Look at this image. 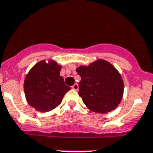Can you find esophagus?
<instances>
[{
	"instance_id": "obj_1",
	"label": "esophagus",
	"mask_w": 153,
	"mask_h": 153,
	"mask_svg": "<svg viewBox=\"0 0 153 153\" xmlns=\"http://www.w3.org/2000/svg\"><path fill=\"white\" fill-rule=\"evenodd\" d=\"M71 88H72L74 90L78 91V90H79V84H78V83H74L72 86H71Z\"/></svg>"
}]
</instances>
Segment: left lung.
<instances>
[{"instance_id": "obj_1", "label": "left lung", "mask_w": 153, "mask_h": 153, "mask_svg": "<svg viewBox=\"0 0 153 153\" xmlns=\"http://www.w3.org/2000/svg\"><path fill=\"white\" fill-rule=\"evenodd\" d=\"M79 95L88 109L106 114L115 110L124 95V81L120 72L107 61L98 59L88 65H80Z\"/></svg>"}]
</instances>
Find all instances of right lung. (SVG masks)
Listing matches in <instances>:
<instances>
[{"mask_svg":"<svg viewBox=\"0 0 153 153\" xmlns=\"http://www.w3.org/2000/svg\"><path fill=\"white\" fill-rule=\"evenodd\" d=\"M61 68L53 60H43L27 73L24 81L25 99L37 111L49 112L55 109L71 89L60 75Z\"/></svg>","mask_w":153,"mask_h":153,"instance_id":"1","label":"right lung"}]
</instances>
